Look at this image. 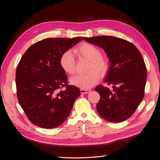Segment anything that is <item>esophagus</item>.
Instances as JSON below:
<instances>
[{
	"label": "esophagus",
	"mask_w": 160,
	"mask_h": 160,
	"mask_svg": "<svg viewBox=\"0 0 160 160\" xmlns=\"http://www.w3.org/2000/svg\"><path fill=\"white\" fill-rule=\"evenodd\" d=\"M80 91H81V93H84V94H86V93H89V92H90V90H88V89H82V88H81V89L80 90Z\"/></svg>",
	"instance_id": "34e87169"
}]
</instances>
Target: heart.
<instances>
[{
  "label": "heart",
  "instance_id": "1",
  "mask_svg": "<svg viewBox=\"0 0 160 160\" xmlns=\"http://www.w3.org/2000/svg\"><path fill=\"white\" fill-rule=\"evenodd\" d=\"M79 58H84L90 61L86 74H79L70 79L72 85L82 89H89L98 82L100 75L106 73L108 67V62L106 59L101 57V52L97 47L90 43L84 42L74 50ZM61 68L68 74L72 75L76 70V61L73 53L67 50L62 53L59 59Z\"/></svg>",
  "mask_w": 160,
  "mask_h": 160
}]
</instances>
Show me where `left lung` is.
<instances>
[{
    "instance_id": "left-lung-1",
    "label": "left lung",
    "mask_w": 160,
    "mask_h": 160,
    "mask_svg": "<svg viewBox=\"0 0 160 160\" xmlns=\"http://www.w3.org/2000/svg\"><path fill=\"white\" fill-rule=\"evenodd\" d=\"M83 39L104 50L109 60L104 81L112 84L113 90L102 85L96 87L101 97L96 107L98 114L114 123L128 119L144 97L147 72L142 54L133 44L116 37Z\"/></svg>"
}]
</instances>
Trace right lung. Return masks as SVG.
<instances>
[{"mask_svg":"<svg viewBox=\"0 0 160 160\" xmlns=\"http://www.w3.org/2000/svg\"><path fill=\"white\" fill-rule=\"evenodd\" d=\"M82 39H45L32 45L22 55L16 70L17 94L35 125L44 128L61 125L81 95L78 87L67 84L59 59L62 53ZM64 86L65 89L60 90Z\"/></svg>","mask_w":160,"mask_h":160,"instance_id":"1","label":"right lung"}]
</instances>
